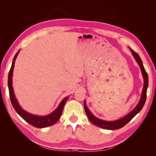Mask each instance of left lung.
I'll return each mask as SVG.
<instances>
[{"mask_svg": "<svg viewBox=\"0 0 156 156\" xmlns=\"http://www.w3.org/2000/svg\"><path fill=\"white\" fill-rule=\"evenodd\" d=\"M131 51L132 52V54H133V56H134V58H135L136 61L138 62L140 67L142 76H143V78H144V88H143V90H142L141 99L140 100L139 103L136 107L135 109L129 113L128 115H126V116H125V117L121 118L120 120L112 121V122L102 120L98 119V118H97L96 117H95V116L91 113L90 111L89 110L88 108L87 107L85 102H84V110H85V112L87 113V115L89 120H90L94 125H96L97 126H98V127L105 129H109V130H114V129H118L123 127V126L126 125L129 122H130V121L132 120V118H133L134 116L137 114V113L140 112L142 109V107H143V106L144 105L145 102H146L147 90L148 87V84H149L148 74L144 69V66L142 65V60L139 55L134 51L133 50L131 49Z\"/></svg>", "mask_w": 156, "mask_h": 156, "instance_id": "obj_1", "label": "left lung"}]
</instances>
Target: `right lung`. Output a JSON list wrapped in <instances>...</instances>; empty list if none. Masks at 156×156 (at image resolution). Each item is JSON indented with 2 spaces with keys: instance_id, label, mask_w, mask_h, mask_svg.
Returning a JSON list of instances; mask_svg holds the SVG:
<instances>
[{
  "instance_id": "1",
  "label": "right lung",
  "mask_w": 156,
  "mask_h": 156,
  "mask_svg": "<svg viewBox=\"0 0 156 156\" xmlns=\"http://www.w3.org/2000/svg\"><path fill=\"white\" fill-rule=\"evenodd\" d=\"M19 51L20 50L16 53V54L15 55L14 60H13L11 69H10L9 70V75H8V87H9L10 100H11L12 106L14 107L16 112L18 114L20 115V116H21V117H22L23 119L26 121V122H27L29 124H30L31 125H32L33 126H35L36 128H44V127H47V126L54 125V124L59 120L60 116H61L63 108H64V106L66 103V102H67L68 98L66 97L65 98L63 99L61 101V102L60 103L59 106L58 107L57 109L55 110L54 112L51 113V114L46 116H38V115H32L27 113V112H25V110H23L22 108L20 107L19 104L18 103L16 98H15L14 89H13V87H12L13 70H14V67L15 60L16 59V57Z\"/></svg>"
}]
</instances>
